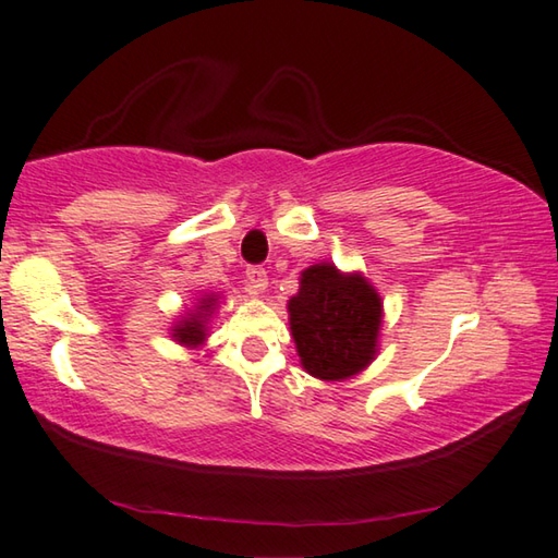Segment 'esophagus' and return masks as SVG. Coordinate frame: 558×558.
Wrapping results in <instances>:
<instances>
[{
  "label": "esophagus",
  "mask_w": 558,
  "mask_h": 558,
  "mask_svg": "<svg viewBox=\"0 0 558 558\" xmlns=\"http://www.w3.org/2000/svg\"><path fill=\"white\" fill-rule=\"evenodd\" d=\"M248 286L253 290V295H260L268 288V272L263 268H248Z\"/></svg>",
  "instance_id": "1"
}]
</instances>
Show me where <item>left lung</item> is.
<instances>
[{
	"label": "left lung",
	"instance_id": "obj_1",
	"mask_svg": "<svg viewBox=\"0 0 558 558\" xmlns=\"http://www.w3.org/2000/svg\"><path fill=\"white\" fill-rule=\"evenodd\" d=\"M288 323L302 369L319 381H344L379 354L384 300L364 272L323 260L300 272Z\"/></svg>",
	"mask_w": 558,
	"mask_h": 558
}]
</instances>
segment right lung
<instances>
[{
	"instance_id": "add662e5",
	"label": "right lung",
	"mask_w": 558,
	"mask_h": 558,
	"mask_svg": "<svg viewBox=\"0 0 558 558\" xmlns=\"http://www.w3.org/2000/svg\"><path fill=\"white\" fill-rule=\"evenodd\" d=\"M221 295L216 292H204V295L196 298L192 307H186L182 315L177 317V323L169 329V335L177 344L186 349H196L206 344V337H209V325L216 310H219Z\"/></svg>"
}]
</instances>
